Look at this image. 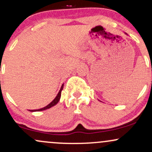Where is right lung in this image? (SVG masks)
Here are the masks:
<instances>
[{"instance_id": "add662e5", "label": "right lung", "mask_w": 152, "mask_h": 152, "mask_svg": "<svg viewBox=\"0 0 152 152\" xmlns=\"http://www.w3.org/2000/svg\"><path fill=\"white\" fill-rule=\"evenodd\" d=\"M63 88H64V84L62 85L61 87V89L59 91L58 94H57V96H56V98L53 99V101H52L48 105H47L46 106H45V107L42 108V109H37V110H29L30 111H43V110H46V109H50V107H52V106H55L56 104H57L59 102V100H60V98H61V91L63 90Z\"/></svg>"}]
</instances>
